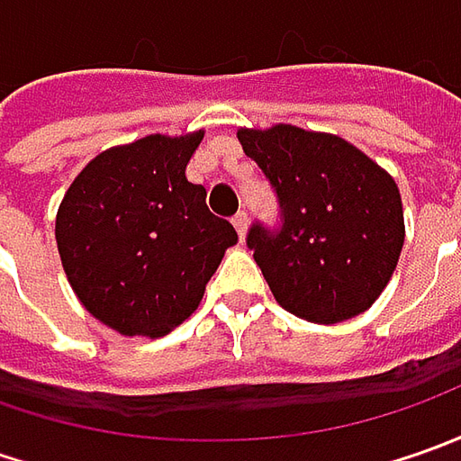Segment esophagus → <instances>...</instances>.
Segmentation results:
<instances>
[{"mask_svg":"<svg viewBox=\"0 0 461 461\" xmlns=\"http://www.w3.org/2000/svg\"><path fill=\"white\" fill-rule=\"evenodd\" d=\"M233 225H236V230H239L240 240L246 239V230H249V215H246V212H239V215L233 218Z\"/></svg>","mask_w":461,"mask_h":461,"instance_id":"esophagus-1","label":"esophagus"}]
</instances>
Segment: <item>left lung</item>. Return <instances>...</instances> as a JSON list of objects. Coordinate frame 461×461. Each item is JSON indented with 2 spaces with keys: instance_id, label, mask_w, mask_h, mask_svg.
<instances>
[{
  "instance_id": "8db88e82",
  "label": "left lung",
  "mask_w": 461,
  "mask_h": 461,
  "mask_svg": "<svg viewBox=\"0 0 461 461\" xmlns=\"http://www.w3.org/2000/svg\"><path fill=\"white\" fill-rule=\"evenodd\" d=\"M239 140L282 207L276 233L258 222L249 230V249L276 303L321 326L372 308L405 240L395 179L333 133L279 122L239 128Z\"/></svg>"
}]
</instances>
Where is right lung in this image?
<instances>
[{
  "mask_svg": "<svg viewBox=\"0 0 461 461\" xmlns=\"http://www.w3.org/2000/svg\"><path fill=\"white\" fill-rule=\"evenodd\" d=\"M204 131L153 133L95 156L56 215L63 272L79 303L122 336L158 339L197 310L236 228L215 218L186 164Z\"/></svg>",
  "mask_w": 461,
  "mask_h": 461,
  "instance_id": "add662e5",
  "label": "right lung"
}]
</instances>
